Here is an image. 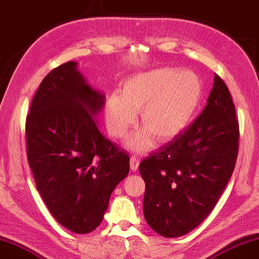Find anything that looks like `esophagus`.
<instances>
[{"instance_id":"obj_1","label":"esophagus","mask_w":259,"mask_h":259,"mask_svg":"<svg viewBox=\"0 0 259 259\" xmlns=\"http://www.w3.org/2000/svg\"><path fill=\"white\" fill-rule=\"evenodd\" d=\"M139 167V159L137 157H135V155H133V157L130 158V168L131 170L136 171L138 169Z\"/></svg>"}]
</instances>
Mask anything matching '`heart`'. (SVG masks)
Here are the masks:
<instances>
[{"label": "heart", "mask_w": 259, "mask_h": 259, "mask_svg": "<svg viewBox=\"0 0 259 259\" xmlns=\"http://www.w3.org/2000/svg\"><path fill=\"white\" fill-rule=\"evenodd\" d=\"M202 94V81L192 71L159 68L137 73L123 83L120 94H110L106 100V126L110 136L123 138L136 121V112H141L144 129L130 136L125 146L143 152L151 146L152 136L167 141L186 129Z\"/></svg>", "instance_id": "heart-1"}]
</instances>
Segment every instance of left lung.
<instances>
[{"label":"left lung","mask_w":259,"mask_h":259,"mask_svg":"<svg viewBox=\"0 0 259 259\" xmlns=\"http://www.w3.org/2000/svg\"><path fill=\"white\" fill-rule=\"evenodd\" d=\"M239 122L227 85L215 75L207 105L173 141L143 159V212L165 237L186 235L210 214L233 174Z\"/></svg>","instance_id":"1"}]
</instances>
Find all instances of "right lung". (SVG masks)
Listing matches in <instances>:
<instances>
[{"instance_id":"1","label":"right lung","mask_w":259,"mask_h":259,"mask_svg":"<svg viewBox=\"0 0 259 259\" xmlns=\"http://www.w3.org/2000/svg\"><path fill=\"white\" fill-rule=\"evenodd\" d=\"M67 62L48 73L26 118L28 165L49 212L69 231L88 234L104 219L129 155L98 128L105 96Z\"/></svg>"}]
</instances>
